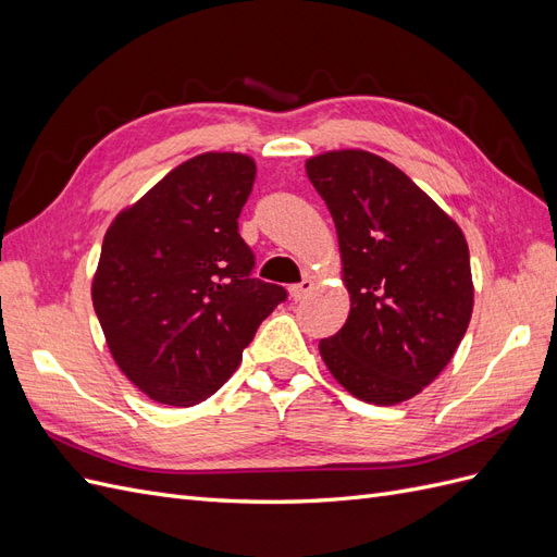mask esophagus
<instances>
[{
	"label": "esophagus",
	"instance_id": "obj_1",
	"mask_svg": "<svg viewBox=\"0 0 557 557\" xmlns=\"http://www.w3.org/2000/svg\"><path fill=\"white\" fill-rule=\"evenodd\" d=\"M311 290H313V281H311V278H301L299 283L290 285V297H293L295 301H299V299L309 297Z\"/></svg>",
	"mask_w": 557,
	"mask_h": 557
}]
</instances>
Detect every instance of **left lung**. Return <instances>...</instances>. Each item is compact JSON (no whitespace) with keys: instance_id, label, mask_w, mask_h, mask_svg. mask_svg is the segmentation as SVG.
<instances>
[{"instance_id":"obj_1","label":"left lung","mask_w":557,"mask_h":557,"mask_svg":"<svg viewBox=\"0 0 557 557\" xmlns=\"http://www.w3.org/2000/svg\"><path fill=\"white\" fill-rule=\"evenodd\" d=\"M307 176L339 237L350 313L320 339L330 374L369 404L407 401L444 372L474 309L458 223L387 160L330 150Z\"/></svg>"}]
</instances>
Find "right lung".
Segmentation results:
<instances>
[{"label":"right lung","mask_w":557,"mask_h":557,"mask_svg":"<svg viewBox=\"0 0 557 557\" xmlns=\"http://www.w3.org/2000/svg\"><path fill=\"white\" fill-rule=\"evenodd\" d=\"M256 181L242 153L178 164L107 230L92 307L121 372L144 395L193 407L242 362L288 293L252 278L239 213Z\"/></svg>","instance_id":"right-lung-1"}]
</instances>
